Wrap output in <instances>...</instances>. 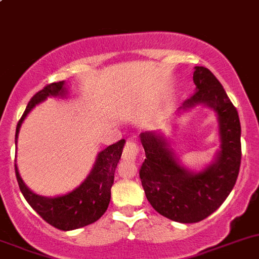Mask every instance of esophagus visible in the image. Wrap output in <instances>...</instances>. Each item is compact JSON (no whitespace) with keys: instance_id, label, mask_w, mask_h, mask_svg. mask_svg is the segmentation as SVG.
<instances>
[{"instance_id":"1","label":"esophagus","mask_w":259,"mask_h":259,"mask_svg":"<svg viewBox=\"0 0 259 259\" xmlns=\"http://www.w3.org/2000/svg\"><path fill=\"white\" fill-rule=\"evenodd\" d=\"M138 154H139V145L134 140H127L122 151V158L126 160H135Z\"/></svg>"}]
</instances>
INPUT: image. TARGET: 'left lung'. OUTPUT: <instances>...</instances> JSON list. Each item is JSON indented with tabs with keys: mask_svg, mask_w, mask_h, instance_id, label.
Instances as JSON below:
<instances>
[{
	"mask_svg": "<svg viewBox=\"0 0 259 259\" xmlns=\"http://www.w3.org/2000/svg\"><path fill=\"white\" fill-rule=\"evenodd\" d=\"M193 81L195 93L179 110L204 104L215 111L221 150L213 163L202 171H190L180 165L160 133L140 134L146 158L139 176L146 199L159 214L179 223H197L221 207L236 184L242 158L238 111L222 83L203 66H195Z\"/></svg>",
	"mask_w": 259,
	"mask_h": 259,
	"instance_id": "obj_1",
	"label": "left lung"
}]
</instances>
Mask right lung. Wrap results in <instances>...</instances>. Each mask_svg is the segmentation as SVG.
<instances>
[{
  "label": "right lung",
  "mask_w": 259,
  "mask_h": 259,
  "mask_svg": "<svg viewBox=\"0 0 259 259\" xmlns=\"http://www.w3.org/2000/svg\"><path fill=\"white\" fill-rule=\"evenodd\" d=\"M67 94L65 81L52 82L31 98L27 108L16 126L15 143L17 144L18 132L22 121L35 105L42 103L49 96H65ZM125 140L121 139L109 145L98 154L93 170L77 188L67 194L48 198L31 192L18 173L15 164V171L21 193L32 209L52 227L61 231H72L89 226L98 221L109 207L111 197V187L114 184V174L121 156Z\"/></svg>",
  "instance_id": "obj_1"
}]
</instances>
